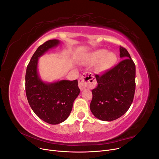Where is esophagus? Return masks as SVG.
Returning a JSON list of instances; mask_svg holds the SVG:
<instances>
[{"label":"esophagus","mask_w":159,"mask_h":159,"mask_svg":"<svg viewBox=\"0 0 159 159\" xmlns=\"http://www.w3.org/2000/svg\"><path fill=\"white\" fill-rule=\"evenodd\" d=\"M96 85V80L93 75L90 72H86L80 77L78 80V85L81 90L85 88H93Z\"/></svg>","instance_id":"34e87169"}]
</instances>
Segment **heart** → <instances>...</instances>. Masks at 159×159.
I'll list each match as a JSON object with an SVG mask.
<instances>
[{"instance_id": "b5f03b06", "label": "heart", "mask_w": 159, "mask_h": 159, "mask_svg": "<svg viewBox=\"0 0 159 159\" xmlns=\"http://www.w3.org/2000/svg\"><path fill=\"white\" fill-rule=\"evenodd\" d=\"M116 61L117 56L115 53L102 49L91 53L84 62L86 64H93L99 61L97 69L99 71H103L112 67Z\"/></svg>"}]
</instances>
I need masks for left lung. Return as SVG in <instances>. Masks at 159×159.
Here are the masks:
<instances>
[{
  "label": "left lung",
  "mask_w": 159,
  "mask_h": 159,
  "mask_svg": "<svg viewBox=\"0 0 159 159\" xmlns=\"http://www.w3.org/2000/svg\"><path fill=\"white\" fill-rule=\"evenodd\" d=\"M123 60L102 75H95L98 85L92 91L91 111L99 120L111 121L131 106L135 91V65L128 51L120 46Z\"/></svg>",
  "instance_id": "1"
}]
</instances>
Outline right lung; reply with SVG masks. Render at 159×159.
Listing matches in <instances>:
<instances>
[{"instance_id":"right-lung-1","label":"right lung","mask_w":159,"mask_h":159,"mask_svg":"<svg viewBox=\"0 0 159 159\" xmlns=\"http://www.w3.org/2000/svg\"><path fill=\"white\" fill-rule=\"evenodd\" d=\"M60 43L59 40H50L38 47L27 66L25 76L29 105L38 117L51 125L59 124L67 119L80 92L77 80L46 83L38 75V58Z\"/></svg>"}]
</instances>
